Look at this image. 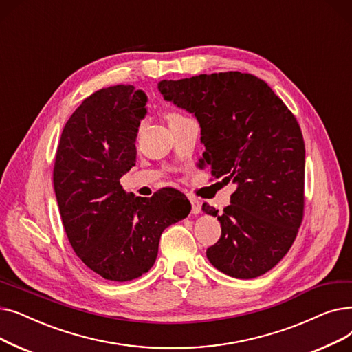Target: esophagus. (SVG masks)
I'll list each match as a JSON object with an SVG mask.
<instances>
[{
    "instance_id": "esophagus-1",
    "label": "esophagus",
    "mask_w": 352,
    "mask_h": 352,
    "mask_svg": "<svg viewBox=\"0 0 352 352\" xmlns=\"http://www.w3.org/2000/svg\"><path fill=\"white\" fill-rule=\"evenodd\" d=\"M189 200H190V204H192V213L193 214H199L200 212H202V204H200L196 197L190 196Z\"/></svg>"
}]
</instances>
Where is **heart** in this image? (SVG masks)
Returning a JSON list of instances; mask_svg holds the SVG:
<instances>
[{"mask_svg":"<svg viewBox=\"0 0 352 352\" xmlns=\"http://www.w3.org/2000/svg\"><path fill=\"white\" fill-rule=\"evenodd\" d=\"M177 116H182V114H179V113H170V114H169V117H167V119L170 120V119H173V117H177Z\"/></svg>","mask_w":352,"mask_h":352,"instance_id":"heart-1","label":"heart"}]
</instances>
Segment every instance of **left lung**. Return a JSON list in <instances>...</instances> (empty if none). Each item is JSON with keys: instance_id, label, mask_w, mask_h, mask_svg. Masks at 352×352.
Returning <instances> with one entry per match:
<instances>
[{"instance_id": "left-lung-1", "label": "left lung", "mask_w": 352, "mask_h": 352, "mask_svg": "<svg viewBox=\"0 0 352 352\" xmlns=\"http://www.w3.org/2000/svg\"><path fill=\"white\" fill-rule=\"evenodd\" d=\"M163 97L193 113L202 127L204 160L236 190L219 216L222 233L209 262L252 279L287 255L304 219L305 143L296 117L261 78L225 72L162 80Z\"/></svg>"}]
</instances>
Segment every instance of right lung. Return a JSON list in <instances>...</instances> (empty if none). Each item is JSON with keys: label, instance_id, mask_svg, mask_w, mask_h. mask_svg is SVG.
Listing matches in <instances>:
<instances>
[{"label": "right lung", "instance_id": "obj_1", "mask_svg": "<svg viewBox=\"0 0 352 352\" xmlns=\"http://www.w3.org/2000/svg\"><path fill=\"white\" fill-rule=\"evenodd\" d=\"M146 102L131 85L94 91L65 123L56 152L53 183L65 235L76 255L107 280L146 274L163 230L190 212L188 197L176 189L164 188L169 197H139L120 185L136 164Z\"/></svg>", "mask_w": 352, "mask_h": 352}]
</instances>
